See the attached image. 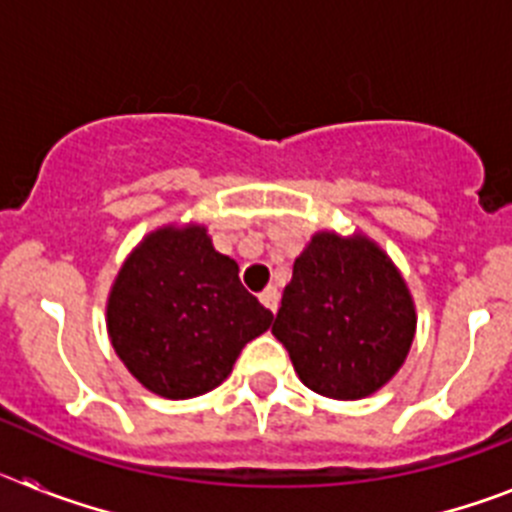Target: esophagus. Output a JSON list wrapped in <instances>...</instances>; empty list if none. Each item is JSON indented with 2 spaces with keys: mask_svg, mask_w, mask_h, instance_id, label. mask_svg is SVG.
Listing matches in <instances>:
<instances>
[{
  "mask_svg": "<svg viewBox=\"0 0 512 512\" xmlns=\"http://www.w3.org/2000/svg\"><path fill=\"white\" fill-rule=\"evenodd\" d=\"M259 300H261V305L266 307V310L277 312V307H279V289L274 287V284H269V287H266L264 292H261V295H259Z\"/></svg>",
  "mask_w": 512,
  "mask_h": 512,
  "instance_id": "obj_1",
  "label": "esophagus"
}]
</instances>
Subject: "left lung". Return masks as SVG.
<instances>
[{"label":"left lung","mask_w":512,"mask_h":512,"mask_svg":"<svg viewBox=\"0 0 512 512\" xmlns=\"http://www.w3.org/2000/svg\"><path fill=\"white\" fill-rule=\"evenodd\" d=\"M415 325L408 284L369 235L318 230L295 259L271 333L305 387L361 400L400 372Z\"/></svg>","instance_id":"8db88e82"}]
</instances>
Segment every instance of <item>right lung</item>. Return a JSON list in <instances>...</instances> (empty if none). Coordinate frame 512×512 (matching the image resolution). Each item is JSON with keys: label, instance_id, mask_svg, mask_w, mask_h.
Listing matches in <instances>:
<instances>
[{"label": "right lung", "instance_id": "1", "mask_svg": "<svg viewBox=\"0 0 512 512\" xmlns=\"http://www.w3.org/2000/svg\"><path fill=\"white\" fill-rule=\"evenodd\" d=\"M271 320L200 223L151 230L122 261L107 297L115 354L148 392L169 400L220 387Z\"/></svg>", "mask_w": 512, "mask_h": 512}]
</instances>
